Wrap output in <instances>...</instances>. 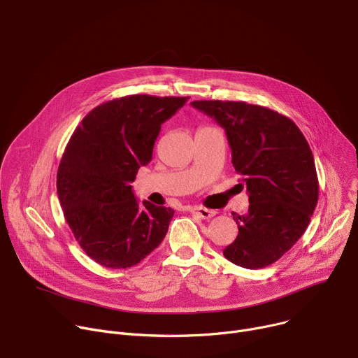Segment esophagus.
I'll return each instance as SVG.
<instances>
[{"label":"esophagus","instance_id":"esophagus-1","mask_svg":"<svg viewBox=\"0 0 358 358\" xmlns=\"http://www.w3.org/2000/svg\"><path fill=\"white\" fill-rule=\"evenodd\" d=\"M188 213L196 214V215H199L200 218H204V220H208V218H211V217L215 215V211H214V210L204 208V207H188Z\"/></svg>","mask_w":358,"mask_h":358}]
</instances>
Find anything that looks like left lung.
<instances>
[{"instance_id":"obj_1","label":"left lung","mask_w":358,"mask_h":358,"mask_svg":"<svg viewBox=\"0 0 358 358\" xmlns=\"http://www.w3.org/2000/svg\"><path fill=\"white\" fill-rule=\"evenodd\" d=\"M214 118L231 147V162L247 185L248 213L233 214L237 238L222 254L257 270L281 258L304 234L318 201L311 148L288 117L245 101H192Z\"/></svg>"}]
</instances>
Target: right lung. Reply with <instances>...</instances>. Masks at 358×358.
<instances>
[{
    "label": "right lung",
    "mask_w": 358,
    "mask_h": 358,
    "mask_svg": "<svg viewBox=\"0 0 358 358\" xmlns=\"http://www.w3.org/2000/svg\"><path fill=\"white\" fill-rule=\"evenodd\" d=\"M188 96L134 94L92 108L59 161L58 200L85 254L108 268L138 264L164 240L174 210L140 206L131 182L152 158L161 124Z\"/></svg>",
    "instance_id": "1"
}]
</instances>
